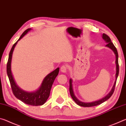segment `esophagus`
Segmentation results:
<instances>
[{"instance_id":"1","label":"esophagus","mask_w":126,"mask_h":126,"mask_svg":"<svg viewBox=\"0 0 126 126\" xmlns=\"http://www.w3.org/2000/svg\"><path fill=\"white\" fill-rule=\"evenodd\" d=\"M61 71L62 72V73H65L66 72H67V66L65 65H64L63 66H62L61 68Z\"/></svg>"}]
</instances>
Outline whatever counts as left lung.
<instances>
[{
    "label": "left lung",
    "mask_w": 126,
    "mask_h": 126,
    "mask_svg": "<svg viewBox=\"0 0 126 126\" xmlns=\"http://www.w3.org/2000/svg\"><path fill=\"white\" fill-rule=\"evenodd\" d=\"M103 39L105 41L106 43V47H107L110 48L111 49L113 53H114L115 56H116V79H115L114 83L113 86L112 88L111 89V90L110 92L108 94H107L105 97H104L103 98H102V99H100L98 101H95L94 102H83L82 101H80L79 100L77 99V98L76 97V95H74V91H73V80L72 79H69V92H70V94H71V95L72 98V99L74 100V101L76 102V103L78 104V105L82 106V107H93V106H95L97 105H99V104H101V103H103L105 101H106L107 100H108L111 97V95H112V94L113 93V92L114 90V88H115V86H116V81H117V77H118V73H119V65H118V52H117V49L115 47L114 44L112 43L111 42V40H110V38L108 37L107 35H106V34H103L102 36Z\"/></svg>",
    "instance_id": "8db88e82"
}]
</instances>
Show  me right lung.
<instances>
[{"instance_id":"right-lung-1","label":"right lung","mask_w":126,"mask_h":126,"mask_svg":"<svg viewBox=\"0 0 126 126\" xmlns=\"http://www.w3.org/2000/svg\"><path fill=\"white\" fill-rule=\"evenodd\" d=\"M31 30V28H29L25 31L16 43L13 46L9 54V58H8L7 66V72L13 93L16 97L27 104L37 106H42L46 102L47 100L48 99V97H49L51 88H52L55 78L58 76L59 71V68H57L54 71L50 72L47 76H46L43 80L39 88L35 91L27 92L24 91L16 84L14 79L13 76L12 74L11 70L13 53L14 48L16 47L18 42L19 41Z\"/></svg>"}]
</instances>
